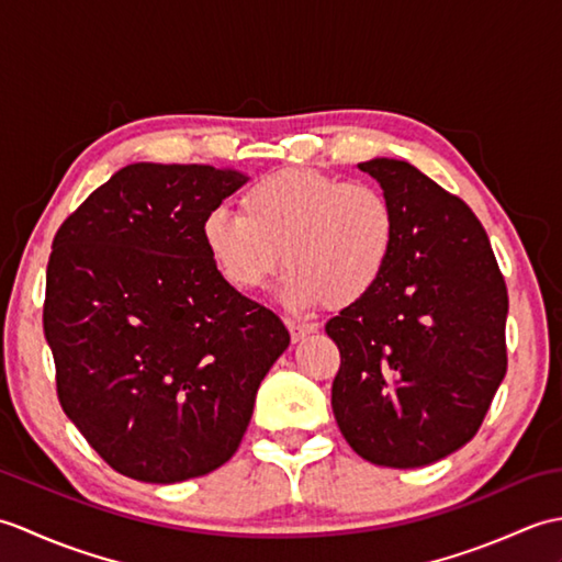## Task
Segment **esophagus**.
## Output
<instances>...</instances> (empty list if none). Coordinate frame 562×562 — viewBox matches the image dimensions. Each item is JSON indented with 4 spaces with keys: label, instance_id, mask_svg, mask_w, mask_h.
<instances>
[{
    "label": "esophagus",
    "instance_id": "esophagus-1",
    "mask_svg": "<svg viewBox=\"0 0 562 562\" xmlns=\"http://www.w3.org/2000/svg\"><path fill=\"white\" fill-rule=\"evenodd\" d=\"M288 328H290V336H292V342H300L304 340L308 333L316 330V324H304V321H294V318H288Z\"/></svg>",
    "mask_w": 562,
    "mask_h": 562
}]
</instances>
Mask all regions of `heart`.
<instances>
[{"mask_svg": "<svg viewBox=\"0 0 562 562\" xmlns=\"http://www.w3.org/2000/svg\"><path fill=\"white\" fill-rule=\"evenodd\" d=\"M398 214L372 183L312 169L258 178L238 198V212L214 207L202 220V241L222 278L238 292H258L284 274L292 306H350L384 278L396 250Z\"/></svg>", "mask_w": 562, "mask_h": 562, "instance_id": "obj_1", "label": "heart"}]
</instances>
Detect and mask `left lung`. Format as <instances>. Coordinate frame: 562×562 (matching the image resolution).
Wrapping results in <instances>:
<instances>
[{"mask_svg":"<svg viewBox=\"0 0 562 562\" xmlns=\"http://www.w3.org/2000/svg\"><path fill=\"white\" fill-rule=\"evenodd\" d=\"M398 214L376 288L326 324L333 415L362 459L417 469L479 432L507 374V284L471 207L408 161L372 159Z\"/></svg>","mask_w":562,"mask_h":562,"instance_id":"left-lung-1","label":"left lung"}]
</instances>
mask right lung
<instances>
[{
  "instance_id": "right-lung-1",
  "label": "right lung",
  "mask_w": 562,
  "mask_h": 562,
  "mask_svg": "<svg viewBox=\"0 0 562 562\" xmlns=\"http://www.w3.org/2000/svg\"><path fill=\"white\" fill-rule=\"evenodd\" d=\"M244 183L205 164H130L53 238L43 328L57 398L127 479L181 483L229 461L290 345L202 241L205 214Z\"/></svg>"
}]
</instances>
